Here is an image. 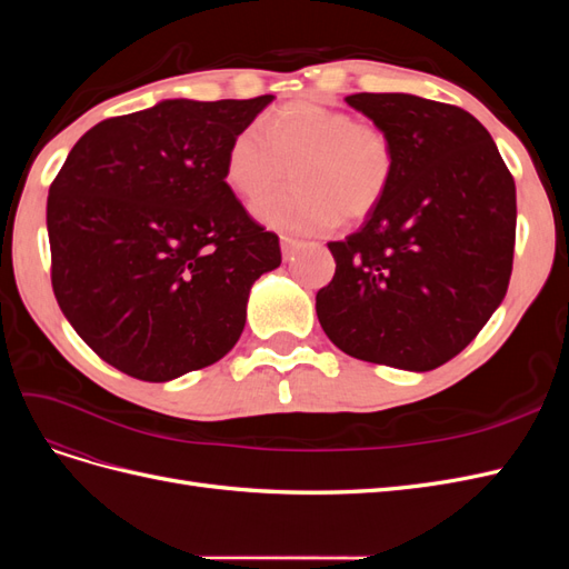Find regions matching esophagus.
<instances>
[{
	"label": "esophagus",
	"instance_id": "1",
	"mask_svg": "<svg viewBox=\"0 0 569 569\" xmlns=\"http://www.w3.org/2000/svg\"><path fill=\"white\" fill-rule=\"evenodd\" d=\"M280 247H282V258L284 261H289V258L295 256V251L301 247V242H297V239H291V237H280Z\"/></svg>",
	"mask_w": 569,
	"mask_h": 569
}]
</instances>
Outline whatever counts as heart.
<instances>
[{
    "label": "heart",
    "instance_id": "b5f03b06",
    "mask_svg": "<svg viewBox=\"0 0 569 569\" xmlns=\"http://www.w3.org/2000/svg\"><path fill=\"white\" fill-rule=\"evenodd\" d=\"M393 166V144L382 128L303 99L232 137L226 182L237 197L256 201L291 168L297 187L261 199L253 213L268 228L316 234L335 228L339 218L372 213L391 184Z\"/></svg>",
    "mask_w": 569,
    "mask_h": 569
}]
</instances>
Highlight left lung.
Returning a JSON list of instances; mask_svg holds the SVG:
<instances>
[{
    "label": "left lung",
    "mask_w": 569,
    "mask_h": 569,
    "mask_svg": "<svg viewBox=\"0 0 569 569\" xmlns=\"http://www.w3.org/2000/svg\"><path fill=\"white\" fill-rule=\"evenodd\" d=\"M347 104L393 144V178L363 226L330 242L316 313L337 349L427 372L458 356L501 306L512 270L515 180L479 120L416 94Z\"/></svg>",
    "instance_id": "obj_1"
}]
</instances>
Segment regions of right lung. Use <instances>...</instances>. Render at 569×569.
I'll use <instances>...</instances> for the list:
<instances>
[{
	"label": "right lung",
	"mask_w": 569,
	"mask_h": 569,
	"mask_svg": "<svg viewBox=\"0 0 569 569\" xmlns=\"http://www.w3.org/2000/svg\"><path fill=\"white\" fill-rule=\"evenodd\" d=\"M274 97L163 99L101 120L49 187L51 287L109 366L168 382L226 356L251 284L282 263L226 182L232 137Z\"/></svg>",
	"instance_id": "add662e5"
}]
</instances>
